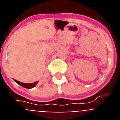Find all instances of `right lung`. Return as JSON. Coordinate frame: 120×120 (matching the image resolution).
<instances>
[{
	"label": "right lung",
	"mask_w": 120,
	"mask_h": 120,
	"mask_svg": "<svg viewBox=\"0 0 120 120\" xmlns=\"http://www.w3.org/2000/svg\"><path fill=\"white\" fill-rule=\"evenodd\" d=\"M14 81L17 84L23 86V87L25 88H27V89H31V88H34L35 86L37 85V83H38V81L32 83H22V82H20L18 81V80H15V79H14Z\"/></svg>",
	"instance_id": "obj_1"
}]
</instances>
